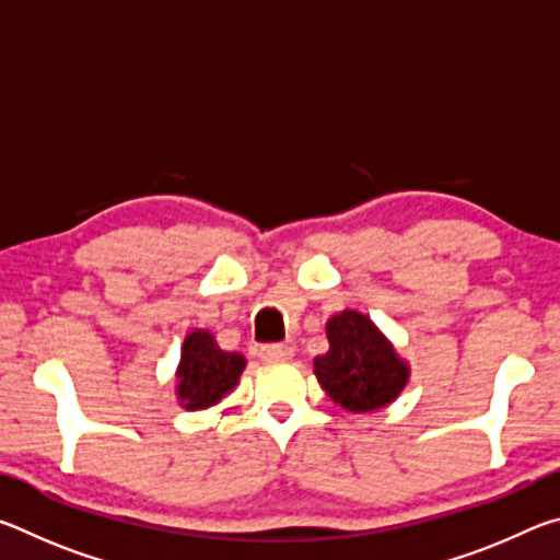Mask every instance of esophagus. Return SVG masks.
<instances>
[{"label": "esophagus", "mask_w": 560, "mask_h": 560, "mask_svg": "<svg viewBox=\"0 0 560 560\" xmlns=\"http://www.w3.org/2000/svg\"><path fill=\"white\" fill-rule=\"evenodd\" d=\"M259 355L261 360H267V363H279V360H289L293 355V348L287 343H267L261 346Z\"/></svg>", "instance_id": "1"}]
</instances>
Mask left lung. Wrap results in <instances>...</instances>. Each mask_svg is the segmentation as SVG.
<instances>
[{"instance_id":"left-lung-1","label":"left lung","mask_w":560,"mask_h":560,"mask_svg":"<svg viewBox=\"0 0 560 560\" xmlns=\"http://www.w3.org/2000/svg\"><path fill=\"white\" fill-rule=\"evenodd\" d=\"M328 353L314 360V373L330 400L353 412L393 402L407 383V365L373 320L343 311L328 320Z\"/></svg>"}]
</instances>
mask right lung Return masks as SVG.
Returning a JSON list of instances; mask_svg holds the SVG:
<instances>
[{
	"instance_id": "1",
	"label": "right lung",
	"mask_w": 560,
	"mask_h": 560,
	"mask_svg": "<svg viewBox=\"0 0 560 560\" xmlns=\"http://www.w3.org/2000/svg\"><path fill=\"white\" fill-rule=\"evenodd\" d=\"M244 371V355L222 350L207 330H195L185 338L179 360V400L187 410H202L232 390Z\"/></svg>"
}]
</instances>
